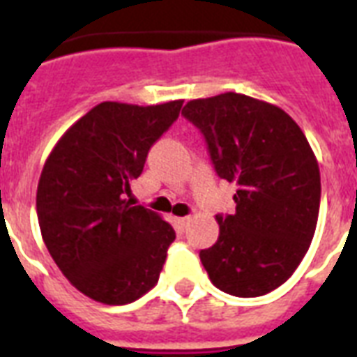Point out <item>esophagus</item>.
<instances>
[{
    "label": "esophagus",
    "instance_id": "1",
    "mask_svg": "<svg viewBox=\"0 0 357 357\" xmlns=\"http://www.w3.org/2000/svg\"><path fill=\"white\" fill-rule=\"evenodd\" d=\"M189 224H190V217L176 218V226H178V229H181V231H185V229L189 228Z\"/></svg>",
    "mask_w": 357,
    "mask_h": 357
}]
</instances>
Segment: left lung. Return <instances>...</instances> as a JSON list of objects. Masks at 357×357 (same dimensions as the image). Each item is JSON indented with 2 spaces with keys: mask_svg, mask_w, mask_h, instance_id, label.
Returning a JSON list of instances; mask_svg holds the SVG:
<instances>
[{
  "mask_svg": "<svg viewBox=\"0 0 357 357\" xmlns=\"http://www.w3.org/2000/svg\"><path fill=\"white\" fill-rule=\"evenodd\" d=\"M200 129L218 178L238 187L234 215H217V243L202 250L209 280L241 298L293 276L315 235L321 172L310 142L285 111L226 92L181 111Z\"/></svg>",
  "mask_w": 357,
  "mask_h": 357,
  "instance_id": "1",
  "label": "left lung"
}]
</instances>
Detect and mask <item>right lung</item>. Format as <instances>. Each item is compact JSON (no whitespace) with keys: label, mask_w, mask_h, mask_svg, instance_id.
<instances>
[{"label":"right lung","mask_w":357,"mask_h":357,"mask_svg":"<svg viewBox=\"0 0 357 357\" xmlns=\"http://www.w3.org/2000/svg\"><path fill=\"white\" fill-rule=\"evenodd\" d=\"M181 105L183 100L148 107L100 103L59 139L42 168V238L61 272L89 298L129 304L159 280L176 231L157 213L133 206L129 185Z\"/></svg>","instance_id":"obj_1"}]
</instances>
